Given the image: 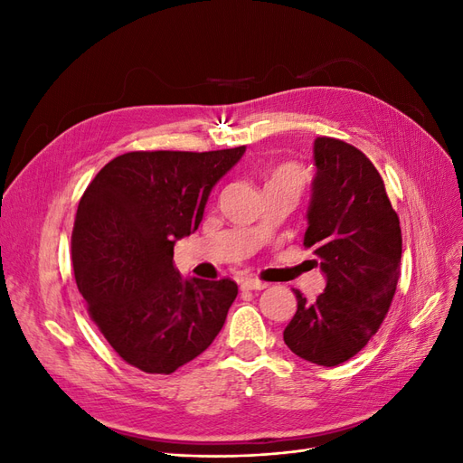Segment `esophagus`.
<instances>
[{
    "instance_id": "34e87169",
    "label": "esophagus",
    "mask_w": 463,
    "mask_h": 463,
    "mask_svg": "<svg viewBox=\"0 0 463 463\" xmlns=\"http://www.w3.org/2000/svg\"><path fill=\"white\" fill-rule=\"evenodd\" d=\"M240 286H241V289H264L266 288L264 282H260V279H257V278H250V276L241 278Z\"/></svg>"
}]
</instances>
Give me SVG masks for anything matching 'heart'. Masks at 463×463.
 <instances>
[{"instance_id":"heart-1","label":"heart","mask_w":463,"mask_h":463,"mask_svg":"<svg viewBox=\"0 0 463 463\" xmlns=\"http://www.w3.org/2000/svg\"><path fill=\"white\" fill-rule=\"evenodd\" d=\"M269 181H288V184L301 189L303 187V172L299 170L298 165L284 164V165L276 167V170L270 174Z\"/></svg>"}]
</instances>
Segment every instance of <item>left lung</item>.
<instances>
[{
	"label": "left lung",
	"instance_id": "1",
	"mask_svg": "<svg viewBox=\"0 0 463 463\" xmlns=\"http://www.w3.org/2000/svg\"><path fill=\"white\" fill-rule=\"evenodd\" d=\"M317 177L303 245L318 257L326 288L315 301L299 289L284 330L293 354L335 367L357 355L381 328L394 299L402 230L373 162L340 138L315 141Z\"/></svg>",
	"mask_w": 463,
	"mask_h": 463
}]
</instances>
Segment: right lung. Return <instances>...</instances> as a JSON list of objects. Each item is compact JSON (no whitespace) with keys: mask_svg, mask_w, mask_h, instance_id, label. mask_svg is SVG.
Wrapping results in <instances>:
<instances>
[{"mask_svg":"<svg viewBox=\"0 0 463 463\" xmlns=\"http://www.w3.org/2000/svg\"><path fill=\"white\" fill-rule=\"evenodd\" d=\"M243 152H125L82 193L71 233L75 282L92 322L128 365L172 374L226 322L237 284L184 279L174 243L199 228L210 191Z\"/></svg>","mask_w":463,"mask_h":463,"instance_id":"right-lung-1","label":"right lung"}]
</instances>
